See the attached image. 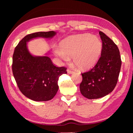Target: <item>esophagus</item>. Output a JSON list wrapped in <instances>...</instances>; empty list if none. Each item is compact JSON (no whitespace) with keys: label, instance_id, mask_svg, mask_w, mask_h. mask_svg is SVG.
I'll return each mask as SVG.
<instances>
[{"label":"esophagus","instance_id":"obj_1","mask_svg":"<svg viewBox=\"0 0 133 133\" xmlns=\"http://www.w3.org/2000/svg\"><path fill=\"white\" fill-rule=\"evenodd\" d=\"M67 72H68V73H69V74H73L74 73L73 71H72L71 70H70L69 69H67Z\"/></svg>","mask_w":133,"mask_h":133}]
</instances>
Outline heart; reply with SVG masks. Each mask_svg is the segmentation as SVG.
I'll list each match as a JSON object with an SVG mask.
<instances>
[{
	"label": "heart",
	"mask_w": 133,
	"mask_h": 133,
	"mask_svg": "<svg viewBox=\"0 0 133 133\" xmlns=\"http://www.w3.org/2000/svg\"><path fill=\"white\" fill-rule=\"evenodd\" d=\"M55 52L64 60L72 59L79 69L86 70L94 67L101 56L103 45L100 39L94 35L80 34L63 39Z\"/></svg>",
	"instance_id": "1"
}]
</instances>
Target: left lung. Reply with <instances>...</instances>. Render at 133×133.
<instances>
[{
  "label": "left lung",
  "mask_w": 133,
  "mask_h": 133,
  "mask_svg": "<svg viewBox=\"0 0 133 133\" xmlns=\"http://www.w3.org/2000/svg\"><path fill=\"white\" fill-rule=\"evenodd\" d=\"M99 33L103 45L101 57L92 69L82 74L80 84L82 94L89 99L102 98L114 90L122 65L117 45L102 31Z\"/></svg>",
  "instance_id": "8db88e82"
}]
</instances>
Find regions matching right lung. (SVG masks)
I'll return each instance as SVG.
<instances>
[{
	"mask_svg": "<svg viewBox=\"0 0 133 133\" xmlns=\"http://www.w3.org/2000/svg\"><path fill=\"white\" fill-rule=\"evenodd\" d=\"M54 31L28 34L15 47L13 56L12 70L19 90L25 96L36 102L53 99L59 89V77L66 74L65 67H57L48 56L32 55L27 42L37 38H52Z\"/></svg>",
	"mask_w": 133,
	"mask_h": 133,
	"instance_id": "add662e5",
	"label": "right lung"
}]
</instances>
